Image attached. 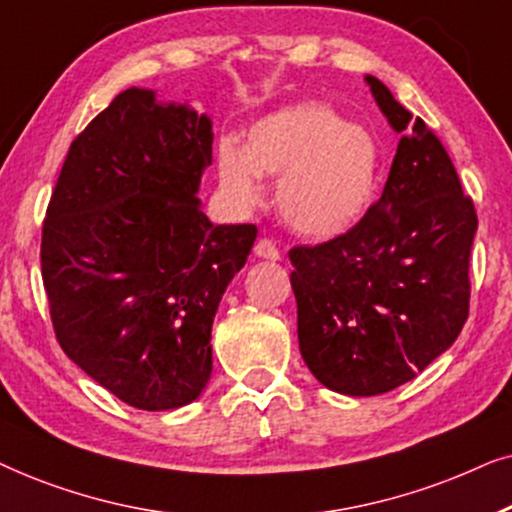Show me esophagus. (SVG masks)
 <instances>
[{
    "label": "esophagus",
    "instance_id": "1",
    "mask_svg": "<svg viewBox=\"0 0 512 512\" xmlns=\"http://www.w3.org/2000/svg\"><path fill=\"white\" fill-rule=\"evenodd\" d=\"M255 255L262 257V260H271V262L281 260V252H278L274 241H269V238H260V241L255 243Z\"/></svg>",
    "mask_w": 512,
    "mask_h": 512
}]
</instances>
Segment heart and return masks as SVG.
Here are the masks:
<instances>
[{
	"mask_svg": "<svg viewBox=\"0 0 512 512\" xmlns=\"http://www.w3.org/2000/svg\"><path fill=\"white\" fill-rule=\"evenodd\" d=\"M276 206L297 234L330 238L367 213L379 182V145L367 128L349 124L318 102L290 105L257 119L243 147H217V182L238 210L264 199L262 177H277Z\"/></svg>",
	"mask_w": 512,
	"mask_h": 512,
	"instance_id": "heart-1",
	"label": "heart"
}]
</instances>
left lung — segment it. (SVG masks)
<instances>
[{"instance_id": "left-lung-1", "label": "left lung", "mask_w": 512, "mask_h": 512, "mask_svg": "<svg viewBox=\"0 0 512 512\" xmlns=\"http://www.w3.org/2000/svg\"><path fill=\"white\" fill-rule=\"evenodd\" d=\"M365 84L400 133L384 192L344 236L290 250L299 351L320 384L351 398L407 384L456 342L478 231L440 140L377 77Z\"/></svg>"}]
</instances>
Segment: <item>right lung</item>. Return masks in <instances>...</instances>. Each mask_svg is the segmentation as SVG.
Here are the masks:
<instances>
[{
	"instance_id": "right-lung-1",
	"label": "right lung",
	"mask_w": 512,
	"mask_h": 512,
	"mask_svg": "<svg viewBox=\"0 0 512 512\" xmlns=\"http://www.w3.org/2000/svg\"><path fill=\"white\" fill-rule=\"evenodd\" d=\"M213 121L131 86L72 142L42 231V278L67 358L126 405L194 403L220 299L257 229L213 224L199 187Z\"/></svg>"
}]
</instances>
